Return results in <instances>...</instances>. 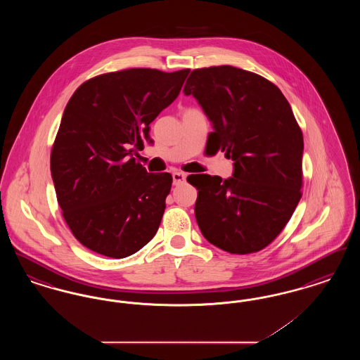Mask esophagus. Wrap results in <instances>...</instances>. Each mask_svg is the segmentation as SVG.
Wrapping results in <instances>:
<instances>
[{
  "mask_svg": "<svg viewBox=\"0 0 360 360\" xmlns=\"http://www.w3.org/2000/svg\"><path fill=\"white\" fill-rule=\"evenodd\" d=\"M172 181H174V185H175V186L182 185V184L186 181V174L179 172H172Z\"/></svg>",
  "mask_w": 360,
  "mask_h": 360,
  "instance_id": "1",
  "label": "esophagus"
}]
</instances>
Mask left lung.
Returning a JSON list of instances; mask_svg holds the SVG:
<instances>
[{"label": "left lung", "instance_id": "1", "mask_svg": "<svg viewBox=\"0 0 360 360\" xmlns=\"http://www.w3.org/2000/svg\"><path fill=\"white\" fill-rule=\"evenodd\" d=\"M212 121V141L233 160V175L188 176L198 190L197 224L229 254L267 247L301 200L304 137L282 91L233 66L193 70L184 87Z\"/></svg>", "mask_w": 360, "mask_h": 360}]
</instances>
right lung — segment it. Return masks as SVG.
Here are the masks:
<instances>
[{"label": "right lung", "instance_id": "obj_1", "mask_svg": "<svg viewBox=\"0 0 360 360\" xmlns=\"http://www.w3.org/2000/svg\"><path fill=\"white\" fill-rule=\"evenodd\" d=\"M190 70L128 69L97 75L71 96L51 151L58 204L72 235L103 257H129L153 239L172 190L129 147L178 97Z\"/></svg>", "mask_w": 360, "mask_h": 360}]
</instances>
